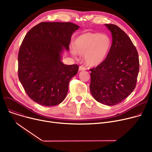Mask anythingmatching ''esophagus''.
<instances>
[{
	"label": "esophagus",
	"mask_w": 152,
	"mask_h": 152,
	"mask_svg": "<svg viewBox=\"0 0 152 152\" xmlns=\"http://www.w3.org/2000/svg\"><path fill=\"white\" fill-rule=\"evenodd\" d=\"M79 71H84V70H86V68L84 66H80L79 68Z\"/></svg>",
	"instance_id": "obj_1"
}]
</instances>
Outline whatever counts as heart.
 Wrapping results in <instances>:
<instances>
[{
	"label": "heart",
	"mask_w": 152,
	"mask_h": 152,
	"mask_svg": "<svg viewBox=\"0 0 152 152\" xmlns=\"http://www.w3.org/2000/svg\"><path fill=\"white\" fill-rule=\"evenodd\" d=\"M111 46V40L107 34L87 32L76 37L71 53L84 55L87 65L95 66L105 60Z\"/></svg>",
	"instance_id": "1"
}]
</instances>
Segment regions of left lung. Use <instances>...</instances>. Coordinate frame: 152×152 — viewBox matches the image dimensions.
I'll return each instance as SVG.
<instances>
[{"label":"left lung","mask_w":152,"mask_h":152,"mask_svg":"<svg viewBox=\"0 0 152 152\" xmlns=\"http://www.w3.org/2000/svg\"><path fill=\"white\" fill-rule=\"evenodd\" d=\"M111 32L112 44L106 58L90 69V90L94 98L108 106L118 104L134 90L139 71L136 48L118 26L105 24Z\"/></svg>","instance_id":"8db88e82"}]
</instances>
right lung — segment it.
Masks as SVG:
<instances>
[{"instance_id": "obj_1", "label": "right lung", "mask_w": 152, "mask_h": 152, "mask_svg": "<svg viewBox=\"0 0 152 152\" xmlns=\"http://www.w3.org/2000/svg\"><path fill=\"white\" fill-rule=\"evenodd\" d=\"M79 26L70 22H41L31 28L18 56V78L29 97L45 107L65 100L77 65L61 61L63 47L69 50L71 37Z\"/></svg>"}]
</instances>
